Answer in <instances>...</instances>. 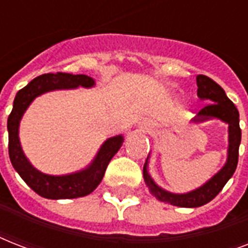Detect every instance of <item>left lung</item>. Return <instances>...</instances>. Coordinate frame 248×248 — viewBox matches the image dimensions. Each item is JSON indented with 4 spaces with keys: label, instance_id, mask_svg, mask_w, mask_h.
I'll return each instance as SVG.
<instances>
[{
    "label": "left lung",
    "instance_id": "1",
    "mask_svg": "<svg viewBox=\"0 0 248 248\" xmlns=\"http://www.w3.org/2000/svg\"><path fill=\"white\" fill-rule=\"evenodd\" d=\"M197 93L198 96L204 100V104L201 110L197 113L194 122H203L210 118H219L229 124V149H228V161L223 169L208 180L203 186L185 193V194H173L166 192L159 188L155 181L152 180L151 175L147 171V162L144 165L143 176L149 192L161 202L170 203L179 207H200L208 203L215 198L228 180L233 176L237 163H238L239 144H241V127H239V113L235 108L233 101L227 96L223 87L204 75L197 76Z\"/></svg>",
    "mask_w": 248,
    "mask_h": 248
}]
</instances>
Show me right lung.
Listing matches in <instances>:
<instances>
[{"instance_id":"add662e5","label":"right lung","mask_w":248,"mask_h":248,"mask_svg":"<svg viewBox=\"0 0 248 248\" xmlns=\"http://www.w3.org/2000/svg\"><path fill=\"white\" fill-rule=\"evenodd\" d=\"M78 86L91 87L93 86V79L85 75H71V73H60V72L38 76L25 87L17 91L14 100L13 110L7 118L9 155L14 169L16 170L21 179L29 185V188H32L37 194L48 200H69V198H78L90 194L100 184L110 159L124 143V138L121 135L110 138L103 144L93 163L87 169L63 176H51L40 172L25 158L17 136L19 124L25 109L28 108L33 99L41 93H47L51 90L76 89Z\"/></svg>"}]
</instances>
